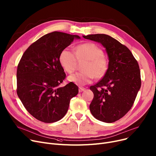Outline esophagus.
Masks as SVG:
<instances>
[{"mask_svg": "<svg viewBox=\"0 0 156 156\" xmlns=\"http://www.w3.org/2000/svg\"><path fill=\"white\" fill-rule=\"evenodd\" d=\"M85 90V88L83 87H79V92H82Z\"/></svg>", "mask_w": 156, "mask_h": 156, "instance_id": "obj_1", "label": "esophagus"}]
</instances>
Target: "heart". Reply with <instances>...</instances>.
Returning a JSON list of instances; mask_svg holds the SVG:
<instances>
[{"mask_svg":"<svg viewBox=\"0 0 156 156\" xmlns=\"http://www.w3.org/2000/svg\"><path fill=\"white\" fill-rule=\"evenodd\" d=\"M85 62L81 71L68 77L69 81L77 85H85L92 82L94 78H102L108 69V60L104 54L102 49L91 42L77 45L75 52L64 48L59 55V61L63 68L71 74L76 69L78 62Z\"/></svg>","mask_w":156,"mask_h":156,"instance_id":"b5f03b06","label":"heart"}]
</instances>
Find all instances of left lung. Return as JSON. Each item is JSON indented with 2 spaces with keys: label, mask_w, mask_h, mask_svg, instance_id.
Segmentation results:
<instances>
[{
  "label": "left lung",
  "mask_w": 156,
  "mask_h": 156,
  "mask_svg": "<svg viewBox=\"0 0 156 156\" xmlns=\"http://www.w3.org/2000/svg\"><path fill=\"white\" fill-rule=\"evenodd\" d=\"M83 37L101 43L105 48L109 61L102 79L90 87L94 95L90 110L98 120L115 122L131 109L140 88L138 62L127 47L108 35Z\"/></svg>",
  "instance_id": "obj_1"
}]
</instances>
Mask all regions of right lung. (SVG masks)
<instances>
[{
  "label": "right lung",
  "instance_id": "obj_1",
  "mask_svg": "<svg viewBox=\"0 0 156 156\" xmlns=\"http://www.w3.org/2000/svg\"><path fill=\"white\" fill-rule=\"evenodd\" d=\"M75 38L80 37L59 31L46 34L27 49L18 65L17 94L27 111L40 121L62 119L78 93L73 82L59 87L66 78L59 55Z\"/></svg>",
  "mask_w": 156,
  "mask_h": 156
}]
</instances>
